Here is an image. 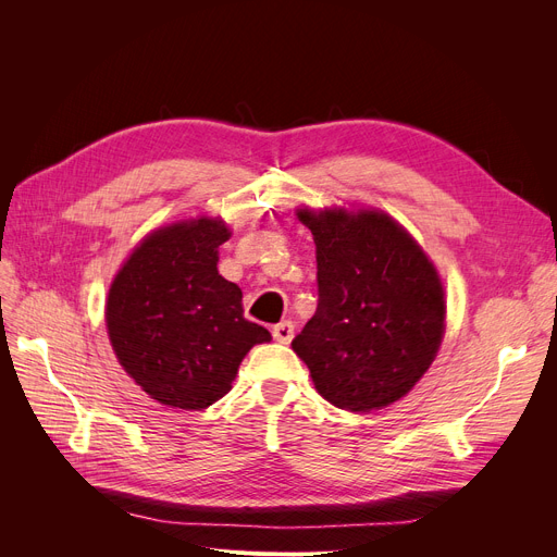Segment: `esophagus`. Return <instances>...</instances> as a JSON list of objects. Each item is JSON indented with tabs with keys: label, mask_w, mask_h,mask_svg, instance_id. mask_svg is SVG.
<instances>
[{
	"label": "esophagus",
	"mask_w": 557,
	"mask_h": 557,
	"mask_svg": "<svg viewBox=\"0 0 557 557\" xmlns=\"http://www.w3.org/2000/svg\"><path fill=\"white\" fill-rule=\"evenodd\" d=\"M294 323H290V320H282V323H277L275 327H273V338L277 341V343H290V338H294Z\"/></svg>",
	"instance_id": "obj_1"
}]
</instances>
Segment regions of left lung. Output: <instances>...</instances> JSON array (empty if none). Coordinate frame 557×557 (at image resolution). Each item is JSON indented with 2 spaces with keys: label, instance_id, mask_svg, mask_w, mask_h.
<instances>
[{
  "label": "left lung",
  "instance_id": "left-lung-1",
  "mask_svg": "<svg viewBox=\"0 0 557 557\" xmlns=\"http://www.w3.org/2000/svg\"><path fill=\"white\" fill-rule=\"evenodd\" d=\"M318 261V307L290 347L315 391L352 413L401 399L445 334V288L431 259L379 210H298Z\"/></svg>",
  "mask_w": 557,
  "mask_h": 557
}]
</instances>
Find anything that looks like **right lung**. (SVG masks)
<instances>
[{"label": "right lung", "mask_w": 557, "mask_h": 557, "mask_svg": "<svg viewBox=\"0 0 557 557\" xmlns=\"http://www.w3.org/2000/svg\"><path fill=\"white\" fill-rule=\"evenodd\" d=\"M221 219L153 230L114 275L106 327L116 359L156 401L200 411L230 388L244 357L271 334L244 318L242 288L219 275Z\"/></svg>", "instance_id": "right-lung-1"}]
</instances>
